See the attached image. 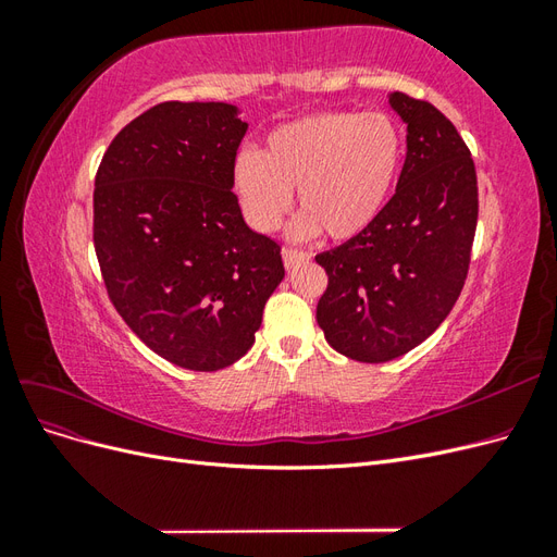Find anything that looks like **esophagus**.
<instances>
[{"instance_id":"34e87169","label":"esophagus","mask_w":557,"mask_h":557,"mask_svg":"<svg viewBox=\"0 0 557 557\" xmlns=\"http://www.w3.org/2000/svg\"><path fill=\"white\" fill-rule=\"evenodd\" d=\"M311 256L307 250H299V248H283V262H285V267L288 269H293V267H297V264H301V262H307Z\"/></svg>"}]
</instances>
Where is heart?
<instances>
[{
    "mask_svg": "<svg viewBox=\"0 0 557 557\" xmlns=\"http://www.w3.org/2000/svg\"><path fill=\"white\" fill-rule=\"evenodd\" d=\"M404 134L385 113L320 111L269 134L264 150L244 148L232 185L250 227L272 232L297 190V234L323 230L344 242L372 225L393 195Z\"/></svg>",
    "mask_w": 557,
    "mask_h": 557,
    "instance_id": "b5f03b06",
    "label": "heart"
}]
</instances>
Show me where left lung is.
Returning <instances> with one entry per match:
<instances>
[{"instance_id":"8db88e82","label":"left lung","mask_w":557,"mask_h":557,"mask_svg":"<svg viewBox=\"0 0 557 557\" xmlns=\"http://www.w3.org/2000/svg\"><path fill=\"white\" fill-rule=\"evenodd\" d=\"M407 123L397 190L358 237L320 252L327 290L315 320L327 344L358 362H387L444 323L458 301L479 221L474 160L425 99L391 95Z\"/></svg>"}]
</instances>
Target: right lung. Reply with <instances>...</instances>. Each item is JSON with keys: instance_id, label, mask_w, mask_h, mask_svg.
<instances>
[{"instance_id": "right-lung-1", "label": "right lung", "mask_w": 557, "mask_h": 557, "mask_svg": "<svg viewBox=\"0 0 557 557\" xmlns=\"http://www.w3.org/2000/svg\"><path fill=\"white\" fill-rule=\"evenodd\" d=\"M248 125L223 102H162L115 134L95 176L92 239L129 330L172 364L244 358L285 269L232 193Z\"/></svg>"}]
</instances>
